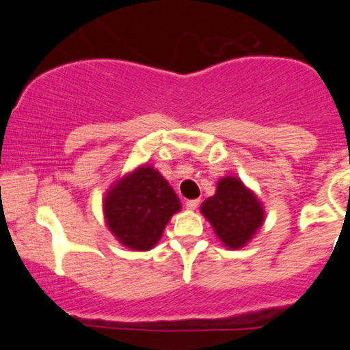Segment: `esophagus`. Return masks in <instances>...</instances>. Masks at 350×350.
<instances>
[{"label":"esophagus","instance_id":"34e87169","mask_svg":"<svg viewBox=\"0 0 350 350\" xmlns=\"http://www.w3.org/2000/svg\"><path fill=\"white\" fill-rule=\"evenodd\" d=\"M199 202H200L199 199L187 200V202H186V208H189V211H196V208H198V206H199Z\"/></svg>","mask_w":350,"mask_h":350}]
</instances>
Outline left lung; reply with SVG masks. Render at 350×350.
Returning a JSON list of instances; mask_svg holds the SVG:
<instances>
[{
  "label": "left lung",
  "mask_w": 350,
  "mask_h": 350,
  "mask_svg": "<svg viewBox=\"0 0 350 350\" xmlns=\"http://www.w3.org/2000/svg\"><path fill=\"white\" fill-rule=\"evenodd\" d=\"M200 212L214 227L220 242L230 250L250 242L265 220L262 202L235 176H227L217 183L215 194L204 200Z\"/></svg>",
  "instance_id": "obj_1"
}]
</instances>
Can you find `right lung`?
Listing matches in <instances>:
<instances>
[{"mask_svg": "<svg viewBox=\"0 0 350 350\" xmlns=\"http://www.w3.org/2000/svg\"><path fill=\"white\" fill-rule=\"evenodd\" d=\"M178 211L179 198L170 183L148 164L116 180L103 199L107 227L120 243L136 252L154 247Z\"/></svg>", "mask_w": 350, "mask_h": 350, "instance_id": "obj_1", "label": "right lung"}]
</instances>
